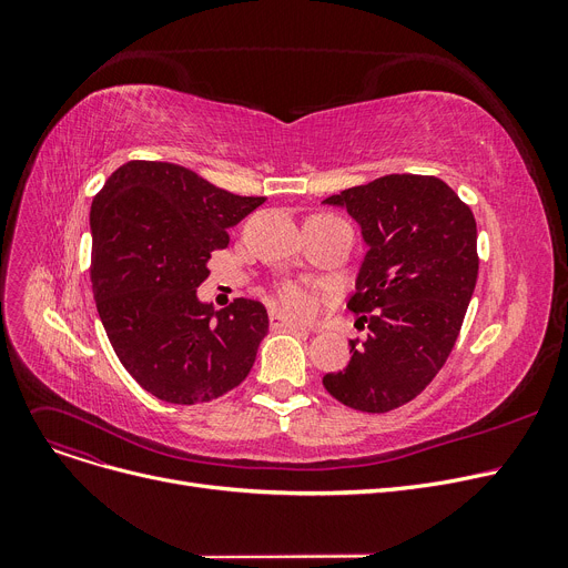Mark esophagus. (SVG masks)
Wrapping results in <instances>:
<instances>
[{
	"mask_svg": "<svg viewBox=\"0 0 568 568\" xmlns=\"http://www.w3.org/2000/svg\"><path fill=\"white\" fill-rule=\"evenodd\" d=\"M268 324H272V329H292V332H308L304 324H296V322L287 320L285 315L276 313V311H272V313H268Z\"/></svg>",
	"mask_w": 568,
	"mask_h": 568,
	"instance_id": "34e87169",
	"label": "esophagus"
}]
</instances>
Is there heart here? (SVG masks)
Masks as SVG:
<instances>
[{"instance_id": "1", "label": "heart", "mask_w": 568, "mask_h": 568, "mask_svg": "<svg viewBox=\"0 0 568 568\" xmlns=\"http://www.w3.org/2000/svg\"><path fill=\"white\" fill-rule=\"evenodd\" d=\"M278 296H281V304L294 313V315H308L311 308H313V302H311V294L296 283H285L281 285L278 290Z\"/></svg>"}]
</instances>
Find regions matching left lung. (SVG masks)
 <instances>
[{"instance_id":"left-lung-1","label":"left lung","mask_w":568,"mask_h":568,"mask_svg":"<svg viewBox=\"0 0 568 568\" xmlns=\"http://www.w3.org/2000/svg\"><path fill=\"white\" fill-rule=\"evenodd\" d=\"M362 225L368 246L347 308L368 324L349 362L322 377L352 409L392 412L442 371L479 276L471 209L442 179L384 174L324 200Z\"/></svg>"}]
</instances>
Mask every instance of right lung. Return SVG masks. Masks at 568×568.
<instances>
[{
	"label": "right lung",
	"instance_id": "right-lung-1",
	"mask_svg": "<svg viewBox=\"0 0 568 568\" xmlns=\"http://www.w3.org/2000/svg\"><path fill=\"white\" fill-rule=\"evenodd\" d=\"M266 197H244L161 161L116 168L92 202V292L119 362L174 405L214 400L255 364L268 317L260 302L214 311L195 290L227 248V227Z\"/></svg>",
	"mask_w": 568,
	"mask_h": 568
}]
</instances>
